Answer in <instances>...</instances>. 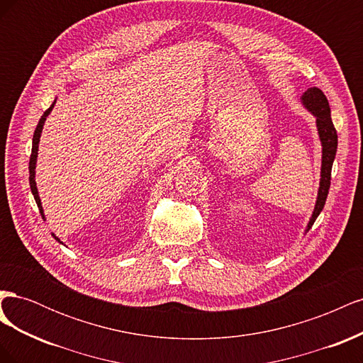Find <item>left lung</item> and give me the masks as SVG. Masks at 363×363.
<instances>
[{"label": "left lung", "mask_w": 363, "mask_h": 363, "mask_svg": "<svg viewBox=\"0 0 363 363\" xmlns=\"http://www.w3.org/2000/svg\"><path fill=\"white\" fill-rule=\"evenodd\" d=\"M301 103L307 111L316 118V128H318V135H320L321 147H323L320 189H318L313 213L309 219V224L306 227V233H307L312 228L318 215H320L324 208L328 189H330L332 167H333V160L337 150V133L330 116V106H328L327 98L321 89H318V87H309V89L301 95Z\"/></svg>", "instance_id": "obj_1"}]
</instances>
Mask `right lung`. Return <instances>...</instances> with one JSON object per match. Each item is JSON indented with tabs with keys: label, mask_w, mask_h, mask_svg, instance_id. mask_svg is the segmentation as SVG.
<instances>
[{
	"label": "right lung",
	"mask_w": 363,
	"mask_h": 363,
	"mask_svg": "<svg viewBox=\"0 0 363 363\" xmlns=\"http://www.w3.org/2000/svg\"><path fill=\"white\" fill-rule=\"evenodd\" d=\"M54 104H56V101H54L51 106H50V108H47L45 112H43V115L40 116V119H39V123H38V127H36V130H35V135H33V147H31V156H30V164H28V169H30V177H28V180H30V188H31V194H33V196H35V200H36V204H38V207H39V212H40V215H42V218L45 219V215H43V208H42V203H40V199H39V192H38V188H36V180H35V175H36V162H38V150H39V140H40V133H42V128H43V124H45V119H47V116L51 113V111H52V107H54ZM52 235V238L57 240V242H60V244H63L62 240L54 235V233H51Z\"/></svg>",
	"instance_id": "right-lung-1"
}]
</instances>
